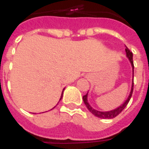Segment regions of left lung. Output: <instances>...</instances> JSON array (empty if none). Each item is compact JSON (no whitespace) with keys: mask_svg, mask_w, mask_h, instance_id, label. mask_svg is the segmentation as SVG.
Here are the masks:
<instances>
[{"mask_svg":"<svg viewBox=\"0 0 149 149\" xmlns=\"http://www.w3.org/2000/svg\"><path fill=\"white\" fill-rule=\"evenodd\" d=\"M126 47V46H125ZM125 52H126V56H127V57L129 60V61L131 63L132 67V72H133V73H134V65H133V60H132V52L129 50V49L126 47V49H125ZM133 81H132V88H131V92H130V93H129V96H128V99L125 100L124 104H122L120 106H119L118 108H116L115 109L111 110V111H108V112H100V111H98V110L94 109L93 107L91 106L90 104H88V93L86 95H84V97H83V100H84V104L86 105L87 107V109L89 111H90L91 113H93L94 116H96L97 117H99V118L101 119H112L116 117V116L119 115L120 112L123 111V110L125 109V108L127 106V104L129 102V100L131 99L132 95V92H133Z\"/></svg>","mask_w":149,"mask_h":149,"instance_id":"left-lung-1","label":"left lung"}]
</instances>
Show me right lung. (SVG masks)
I'll return each instance as SVG.
<instances>
[{"label": "right lung", "mask_w": 149, "mask_h": 149, "mask_svg": "<svg viewBox=\"0 0 149 149\" xmlns=\"http://www.w3.org/2000/svg\"><path fill=\"white\" fill-rule=\"evenodd\" d=\"M64 90H65V88H64V89H63V91H62V93H61V98H60V100L62 99V97H63V92H64ZM60 100H59V102H60Z\"/></svg>", "instance_id": "1"}]
</instances>
